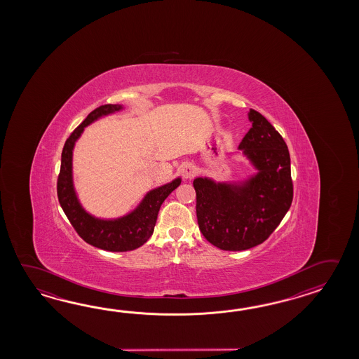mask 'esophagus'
I'll list each match as a JSON object with an SVG mask.
<instances>
[{"label":"esophagus","instance_id":"34e87169","mask_svg":"<svg viewBox=\"0 0 359 359\" xmlns=\"http://www.w3.org/2000/svg\"><path fill=\"white\" fill-rule=\"evenodd\" d=\"M181 175L184 180H191L196 175V167L192 163H184L181 167Z\"/></svg>","mask_w":359,"mask_h":359}]
</instances>
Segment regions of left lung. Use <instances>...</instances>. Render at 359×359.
Instances as JSON below:
<instances>
[{"label":"left lung","instance_id":"obj_1","mask_svg":"<svg viewBox=\"0 0 359 359\" xmlns=\"http://www.w3.org/2000/svg\"><path fill=\"white\" fill-rule=\"evenodd\" d=\"M252 128L238 150L255 173L238 182L194 180L198 229L206 240L227 252H241L266 241L292 201L290 154L281 135L250 109Z\"/></svg>","mask_w":359,"mask_h":359}]
</instances>
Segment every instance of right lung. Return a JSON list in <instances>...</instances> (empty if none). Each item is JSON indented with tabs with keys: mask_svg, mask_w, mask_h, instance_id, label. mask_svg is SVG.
Returning a JSON list of instances; mask_svg holds the SVG:
<instances>
[{
	"mask_svg": "<svg viewBox=\"0 0 359 359\" xmlns=\"http://www.w3.org/2000/svg\"><path fill=\"white\" fill-rule=\"evenodd\" d=\"M122 105H102L95 109L69 136L62 153L61 167L57 178V198L61 208L76 233L87 244L107 252H130L145 244L153 235L158 213L169 194L181 184L178 177L172 182L165 183L149 191L136 209L119 218L102 219L88 213L79 203L73 182V150L76 140L81 137L84 128L102 116L114 114L122 110Z\"/></svg>",
	"mask_w": 359,
	"mask_h": 359,
	"instance_id": "obj_1",
	"label": "right lung"
}]
</instances>
